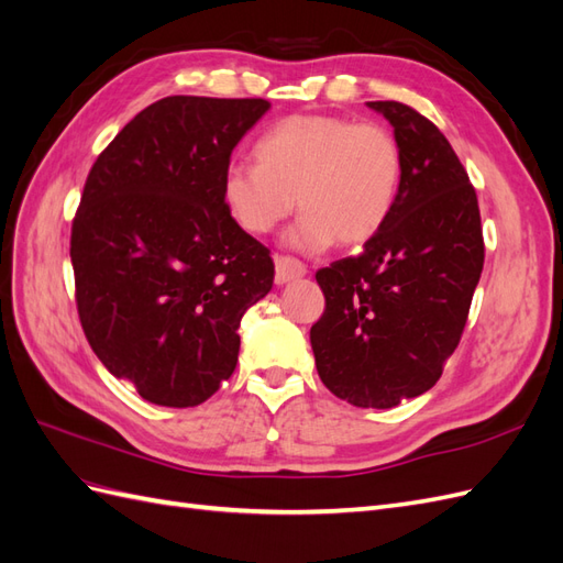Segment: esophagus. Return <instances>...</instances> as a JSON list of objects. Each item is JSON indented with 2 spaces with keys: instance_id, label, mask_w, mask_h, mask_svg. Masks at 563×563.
Instances as JSON below:
<instances>
[{
  "instance_id": "obj_1",
  "label": "esophagus",
  "mask_w": 563,
  "mask_h": 563,
  "mask_svg": "<svg viewBox=\"0 0 563 563\" xmlns=\"http://www.w3.org/2000/svg\"><path fill=\"white\" fill-rule=\"evenodd\" d=\"M305 275H308V267H305L300 261L288 258V255H275V279H277V284L296 282Z\"/></svg>"
}]
</instances>
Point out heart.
<instances>
[{"instance_id":"heart-1","label":"heart","mask_w":563,"mask_h":563,"mask_svg":"<svg viewBox=\"0 0 563 563\" xmlns=\"http://www.w3.org/2000/svg\"><path fill=\"white\" fill-rule=\"evenodd\" d=\"M258 164L232 162L223 174V201L249 234H267L302 211L286 242L319 253L335 242L364 246L395 211L404 155L389 129L335 114H294L269 129Z\"/></svg>"}]
</instances>
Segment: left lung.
Masks as SVG:
<instances>
[{"instance_id":"left-lung-1","label":"left lung","mask_w":563,"mask_h":563,"mask_svg":"<svg viewBox=\"0 0 563 563\" xmlns=\"http://www.w3.org/2000/svg\"><path fill=\"white\" fill-rule=\"evenodd\" d=\"M366 106L395 129L401 190L376 240L317 272L327 310L310 343L335 397L391 408L428 391L457 347L484 236L476 192L444 133L395 100Z\"/></svg>"}]
</instances>
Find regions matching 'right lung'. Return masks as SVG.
I'll use <instances>...</instances> for the list:
<instances>
[{"instance_id":"1","label":"right lung","mask_w":563,"mask_h":563,"mask_svg":"<svg viewBox=\"0 0 563 563\" xmlns=\"http://www.w3.org/2000/svg\"><path fill=\"white\" fill-rule=\"evenodd\" d=\"M263 98L168 96L100 152L73 223L77 310L114 378L157 406L207 401L232 376L240 321L275 282L269 251L223 201Z\"/></svg>"}]
</instances>
